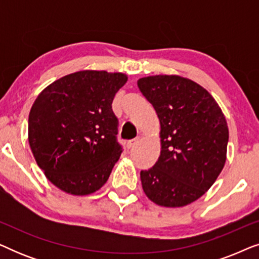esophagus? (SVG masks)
Returning a JSON list of instances; mask_svg holds the SVG:
<instances>
[{
  "label": "esophagus",
  "mask_w": 259,
  "mask_h": 259,
  "mask_svg": "<svg viewBox=\"0 0 259 259\" xmlns=\"http://www.w3.org/2000/svg\"><path fill=\"white\" fill-rule=\"evenodd\" d=\"M138 141H139V138H137V139L130 140L128 143H127V148H132L133 146H136V145L138 144Z\"/></svg>",
  "instance_id": "esophagus-1"
}]
</instances>
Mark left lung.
I'll list each match as a JSON object with an SVG mask.
<instances>
[{
	"mask_svg": "<svg viewBox=\"0 0 259 259\" xmlns=\"http://www.w3.org/2000/svg\"><path fill=\"white\" fill-rule=\"evenodd\" d=\"M138 87L160 121V157L153 167L140 172L144 192L160 206L193 203L213 185L225 165V116L212 95L186 77H141Z\"/></svg>",
	"mask_w": 259,
	"mask_h": 259,
	"instance_id": "8db88e82",
	"label": "left lung"
}]
</instances>
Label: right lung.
<instances>
[{
  "mask_svg": "<svg viewBox=\"0 0 259 259\" xmlns=\"http://www.w3.org/2000/svg\"><path fill=\"white\" fill-rule=\"evenodd\" d=\"M126 81L122 73L81 70L49 84L31 106V152L60 190L86 196L107 182L122 152L112 102Z\"/></svg>",
  "mask_w": 259,
  "mask_h": 259,
  "instance_id": "1",
  "label": "right lung"
}]
</instances>
